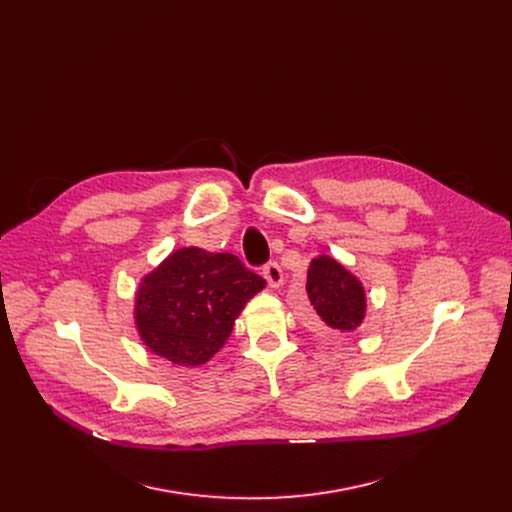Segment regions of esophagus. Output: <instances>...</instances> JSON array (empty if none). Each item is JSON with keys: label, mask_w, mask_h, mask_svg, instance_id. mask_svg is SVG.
<instances>
[{"label": "esophagus", "mask_w": 512, "mask_h": 512, "mask_svg": "<svg viewBox=\"0 0 512 512\" xmlns=\"http://www.w3.org/2000/svg\"><path fill=\"white\" fill-rule=\"evenodd\" d=\"M265 282L269 288H280L284 284V271L282 267L277 263H267L263 269H261Z\"/></svg>", "instance_id": "obj_1"}]
</instances>
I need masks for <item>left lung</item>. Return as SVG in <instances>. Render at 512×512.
I'll return each instance as SVG.
<instances>
[{"instance_id":"left-lung-1","label":"left lung","mask_w":512,"mask_h":512,"mask_svg":"<svg viewBox=\"0 0 512 512\" xmlns=\"http://www.w3.org/2000/svg\"><path fill=\"white\" fill-rule=\"evenodd\" d=\"M306 292L320 320L337 331L357 329L365 316V290L357 277L329 255L312 259Z\"/></svg>"}]
</instances>
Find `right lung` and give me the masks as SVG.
Returning <instances> with one entry per match:
<instances>
[{"label":"right lung","mask_w":512,"mask_h":512,"mask_svg":"<svg viewBox=\"0 0 512 512\" xmlns=\"http://www.w3.org/2000/svg\"><path fill=\"white\" fill-rule=\"evenodd\" d=\"M263 288V277L237 255L177 249L138 286V335L177 365H202L226 343L235 318Z\"/></svg>","instance_id":"right-lung-1"}]
</instances>
